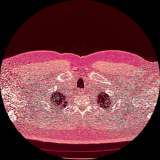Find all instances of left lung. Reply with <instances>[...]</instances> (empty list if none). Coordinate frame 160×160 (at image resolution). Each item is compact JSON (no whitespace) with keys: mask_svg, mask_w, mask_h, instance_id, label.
I'll use <instances>...</instances> for the list:
<instances>
[{"mask_svg":"<svg viewBox=\"0 0 160 160\" xmlns=\"http://www.w3.org/2000/svg\"><path fill=\"white\" fill-rule=\"evenodd\" d=\"M97 104H99L98 107L100 108H104V109L107 110L109 109L110 107H112V103L113 104V102H112L111 97H109L107 94H106L104 92H101L98 94L97 97Z\"/></svg>","mask_w":160,"mask_h":160,"instance_id":"obj_1","label":"left lung"}]
</instances>
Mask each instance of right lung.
Returning <instances> with one entry per match:
<instances>
[{
    "instance_id": "right-lung-1",
    "label": "right lung",
    "mask_w": 160,
    "mask_h": 160,
    "mask_svg": "<svg viewBox=\"0 0 160 160\" xmlns=\"http://www.w3.org/2000/svg\"><path fill=\"white\" fill-rule=\"evenodd\" d=\"M48 99L50 100V102L52 105V109H59L62 110L66 107L68 103L67 96L63 94V92H55L53 94H50V97H48Z\"/></svg>"
}]
</instances>
